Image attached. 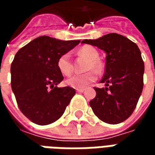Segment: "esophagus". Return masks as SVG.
I'll return each mask as SVG.
<instances>
[{"instance_id":"obj_1","label":"esophagus","mask_w":155,"mask_h":155,"mask_svg":"<svg viewBox=\"0 0 155 155\" xmlns=\"http://www.w3.org/2000/svg\"><path fill=\"white\" fill-rule=\"evenodd\" d=\"M76 91L77 92H80V93H82V92H84V89L83 88V89H76Z\"/></svg>"}]
</instances>
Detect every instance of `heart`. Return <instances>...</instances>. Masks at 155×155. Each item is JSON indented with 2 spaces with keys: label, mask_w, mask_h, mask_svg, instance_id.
<instances>
[{
  "label": "heart",
  "mask_w": 155,
  "mask_h": 155,
  "mask_svg": "<svg viewBox=\"0 0 155 155\" xmlns=\"http://www.w3.org/2000/svg\"><path fill=\"white\" fill-rule=\"evenodd\" d=\"M79 54L83 55L89 60L87 65V70H95L99 71L101 65L98 62L99 53L98 51L92 46H84L78 51ZM57 68L61 74L65 76L71 74L74 71L73 63L71 61V56L70 53H64L61 54L57 61ZM96 74L94 71H89L84 74H75L65 81V84L70 87L74 89H83L86 87L91 82H94L96 80Z\"/></svg>",
  "instance_id": "b5f03b06"
}]
</instances>
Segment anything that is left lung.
Here are the masks:
<instances>
[{
	"mask_svg": "<svg viewBox=\"0 0 155 155\" xmlns=\"http://www.w3.org/2000/svg\"><path fill=\"white\" fill-rule=\"evenodd\" d=\"M81 43L97 46L106 53L105 73L101 81L105 87L94 88L96 96L90 101L92 110L105 123L123 122L132 114L143 91L144 64L140 49L116 33Z\"/></svg>",
	"mask_w": 155,
	"mask_h": 155,
	"instance_id": "1",
	"label": "left lung"
}]
</instances>
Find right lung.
<instances>
[{
  "mask_svg": "<svg viewBox=\"0 0 155 155\" xmlns=\"http://www.w3.org/2000/svg\"><path fill=\"white\" fill-rule=\"evenodd\" d=\"M80 42L43 35L15 54L11 66L12 91L21 111L33 123L50 124L64 114L75 91L69 86L57 87L64 79L57 61Z\"/></svg>",
  "mask_w": 155,
  "mask_h": 155,
  "instance_id": "right-lung-1",
  "label": "right lung"
}]
</instances>
